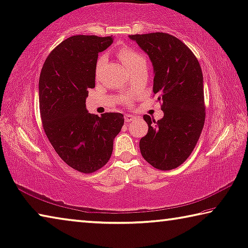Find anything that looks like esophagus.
<instances>
[{
  "label": "esophagus",
  "instance_id": "34e87169",
  "mask_svg": "<svg viewBox=\"0 0 248 248\" xmlns=\"http://www.w3.org/2000/svg\"><path fill=\"white\" fill-rule=\"evenodd\" d=\"M124 120H125V123H131V121L135 120V117L128 115V116L124 117Z\"/></svg>",
  "mask_w": 248,
  "mask_h": 248
}]
</instances>
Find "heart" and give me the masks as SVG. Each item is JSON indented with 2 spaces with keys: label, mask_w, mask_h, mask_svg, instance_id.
<instances>
[{
  "label": "heart",
  "mask_w": 248,
  "mask_h": 248,
  "mask_svg": "<svg viewBox=\"0 0 248 248\" xmlns=\"http://www.w3.org/2000/svg\"><path fill=\"white\" fill-rule=\"evenodd\" d=\"M117 56L119 60L124 62V65L129 70H136L138 67L142 65H145V58L141 53L137 52L132 47L123 46L117 49ZM105 64V57H100L97 62V70H99L101 66Z\"/></svg>",
  "instance_id": "obj_1"
}]
</instances>
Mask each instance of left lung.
<instances>
[{"mask_svg": "<svg viewBox=\"0 0 248 248\" xmlns=\"http://www.w3.org/2000/svg\"><path fill=\"white\" fill-rule=\"evenodd\" d=\"M149 55L155 69L153 93L164 116L144 115L149 130L139 147L158 170L180 167L191 155L205 121L203 75L198 58L182 41L168 33L130 35Z\"/></svg>", "mask_w": 248, "mask_h": 248, "instance_id": "obj_1", "label": "left lung"}]
</instances>
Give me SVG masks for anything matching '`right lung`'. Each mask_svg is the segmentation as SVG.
<instances>
[{
	"instance_id": "1",
	"label": "right lung",
	"mask_w": 248,
	"mask_h": 248,
	"mask_svg": "<svg viewBox=\"0 0 248 248\" xmlns=\"http://www.w3.org/2000/svg\"><path fill=\"white\" fill-rule=\"evenodd\" d=\"M111 43L112 36L68 37L47 56L39 76V111L47 138L67 166L85 174L108 162L124 123L120 112L99 117L86 110L88 90L95 88L98 54Z\"/></svg>"
}]
</instances>
